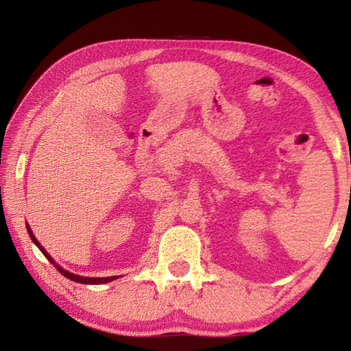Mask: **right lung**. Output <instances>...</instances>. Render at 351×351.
Returning <instances> with one entry per match:
<instances>
[{
    "label": "right lung",
    "instance_id": "1",
    "mask_svg": "<svg viewBox=\"0 0 351 351\" xmlns=\"http://www.w3.org/2000/svg\"><path fill=\"white\" fill-rule=\"evenodd\" d=\"M26 228H27V232H29V235H31V240H32V241L35 243V246H37V247L40 249V251L45 254V257H46L47 260H49L52 265H54V266H56V268H57V271H58V272H60V274H63L64 277H68V278H69V280H73V282H77V283H83V285H104V283H108V282H112V280H114V278H117L116 276H111V277H80V276H77V274H73V272H69V271H66V269H63V268H62V266H58V265L56 263V261H54V258H52V257H51V255L46 252V249H45L43 246H41V245H40V243H38V240H37V239H35V235L32 234V229H31V228H29V224L26 226Z\"/></svg>",
    "mask_w": 351,
    "mask_h": 351
}]
</instances>
